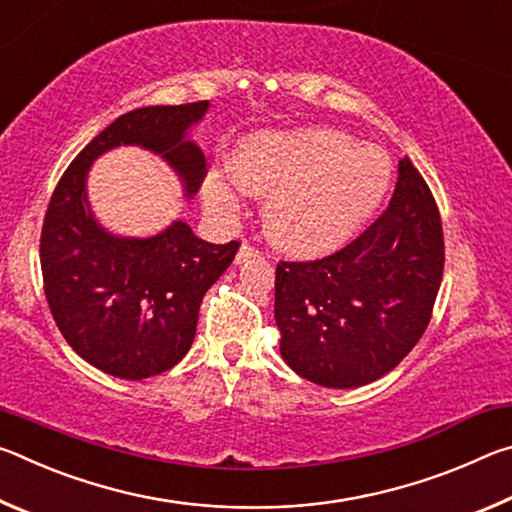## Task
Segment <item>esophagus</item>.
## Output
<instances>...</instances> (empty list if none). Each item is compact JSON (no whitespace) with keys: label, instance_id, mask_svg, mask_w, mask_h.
Returning <instances> with one entry per match:
<instances>
[{"label":"esophagus","instance_id":"obj_1","mask_svg":"<svg viewBox=\"0 0 512 512\" xmlns=\"http://www.w3.org/2000/svg\"><path fill=\"white\" fill-rule=\"evenodd\" d=\"M253 257H259V248L250 244V241H244V244H241V248H239V253H237V264L246 262V259H253Z\"/></svg>","mask_w":512,"mask_h":512}]
</instances>
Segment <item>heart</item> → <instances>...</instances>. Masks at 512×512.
Wrapping results in <instances>:
<instances>
[{"instance_id":"obj_1","label":"heart","mask_w":512,"mask_h":512,"mask_svg":"<svg viewBox=\"0 0 512 512\" xmlns=\"http://www.w3.org/2000/svg\"><path fill=\"white\" fill-rule=\"evenodd\" d=\"M232 176L246 192L264 194L273 244L314 257L345 244L384 201L391 167L375 146L332 128L259 133L239 146ZM207 198L221 212L237 207V189L207 180Z\"/></svg>"}]
</instances>
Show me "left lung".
Returning <instances> with one entry per match:
<instances>
[{
  "instance_id": "8db88e82",
  "label": "left lung",
  "mask_w": 512,
  "mask_h": 512,
  "mask_svg": "<svg viewBox=\"0 0 512 512\" xmlns=\"http://www.w3.org/2000/svg\"><path fill=\"white\" fill-rule=\"evenodd\" d=\"M391 203L361 235L311 262H280V352L300 377L327 388L391 372L427 329L445 268L443 221L409 158Z\"/></svg>"
}]
</instances>
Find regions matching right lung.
Wrapping results in <instances>:
<instances>
[{"mask_svg":"<svg viewBox=\"0 0 512 512\" xmlns=\"http://www.w3.org/2000/svg\"><path fill=\"white\" fill-rule=\"evenodd\" d=\"M207 106H149L117 117L72 160L47 205L40 266L51 316L72 350L112 377L146 379L185 357L203 296L239 241L207 244L183 221L149 239L108 235L90 214L85 176L101 153L140 144L160 153L192 196L207 171L203 151L185 135Z\"/></svg>","mask_w":512,"mask_h":512,"instance_id":"obj_1","label":"right lung"}]
</instances>
